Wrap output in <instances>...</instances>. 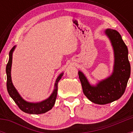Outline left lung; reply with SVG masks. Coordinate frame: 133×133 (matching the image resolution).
I'll list each match as a JSON object with an SVG mask.
<instances>
[{
  "instance_id": "8db88e82",
  "label": "left lung",
  "mask_w": 133,
  "mask_h": 133,
  "mask_svg": "<svg viewBox=\"0 0 133 133\" xmlns=\"http://www.w3.org/2000/svg\"><path fill=\"white\" fill-rule=\"evenodd\" d=\"M110 40L114 52V66L111 75L98 83L91 84L83 72L78 70L84 95L92 103L106 104L122 97L131 75V65L128 58V49L118 32L111 29L104 30Z\"/></svg>"
}]
</instances>
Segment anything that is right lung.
Masks as SVG:
<instances>
[{"instance_id": "1", "label": "right lung", "mask_w": 133, "mask_h": 133, "mask_svg": "<svg viewBox=\"0 0 133 133\" xmlns=\"http://www.w3.org/2000/svg\"><path fill=\"white\" fill-rule=\"evenodd\" d=\"M16 46H13V48L10 50L9 52V60L6 64V72L7 82L6 87L10 97L13 99L18 107L21 110L26 113L32 114V115H38V114L45 113L47 111L50 110L55 105L56 101V96H57V90H58V83L63 77L64 72L60 74L56 78L55 83V87L51 95L49 96V98L46 99L42 101L41 102L37 103H31L28 102L21 97L16 88L14 87L13 83L12 82L11 78V67L12 62V54L15 50Z\"/></svg>"}]
</instances>
